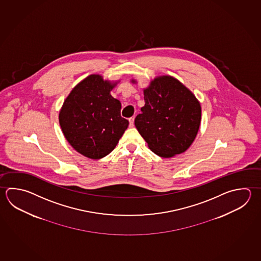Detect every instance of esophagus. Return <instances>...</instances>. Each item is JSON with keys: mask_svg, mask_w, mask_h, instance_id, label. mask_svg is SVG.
Segmentation results:
<instances>
[{"mask_svg": "<svg viewBox=\"0 0 261 261\" xmlns=\"http://www.w3.org/2000/svg\"><path fill=\"white\" fill-rule=\"evenodd\" d=\"M134 120H135V118H134V117H131V118H129V126H130V127H133L134 126Z\"/></svg>", "mask_w": 261, "mask_h": 261, "instance_id": "1", "label": "esophagus"}]
</instances>
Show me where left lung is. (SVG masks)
I'll list each match as a JSON object with an SVG mask.
<instances>
[{
  "mask_svg": "<svg viewBox=\"0 0 261 261\" xmlns=\"http://www.w3.org/2000/svg\"><path fill=\"white\" fill-rule=\"evenodd\" d=\"M132 83L137 81L132 79ZM144 99L135 125L148 148L163 158L185 152L201 121V106L195 95L177 79L162 75L144 89Z\"/></svg>",
  "mask_w": 261,
  "mask_h": 261,
  "instance_id": "left-lung-1",
  "label": "left lung"
}]
</instances>
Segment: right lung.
<instances>
[{
    "label": "right lung",
    "mask_w": 261,
    "mask_h": 261,
    "mask_svg": "<svg viewBox=\"0 0 261 261\" xmlns=\"http://www.w3.org/2000/svg\"><path fill=\"white\" fill-rule=\"evenodd\" d=\"M117 82L90 74L65 98L59 113L64 138L85 157L99 160L112 152L128 127L122 105L111 95Z\"/></svg>",
    "instance_id": "1"
}]
</instances>
